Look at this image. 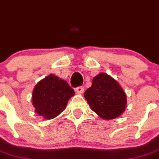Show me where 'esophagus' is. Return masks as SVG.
<instances>
[{
    "mask_svg": "<svg viewBox=\"0 0 159 159\" xmlns=\"http://www.w3.org/2000/svg\"><path fill=\"white\" fill-rule=\"evenodd\" d=\"M75 91L78 93H83V92H84V87L78 86L77 88H75Z\"/></svg>",
    "mask_w": 159,
    "mask_h": 159,
    "instance_id": "34e87169",
    "label": "esophagus"
}]
</instances>
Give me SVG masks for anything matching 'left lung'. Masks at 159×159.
I'll list each match as a JSON object with an SVG mask.
<instances>
[{
  "instance_id": "1",
  "label": "left lung",
  "mask_w": 159,
  "mask_h": 159,
  "mask_svg": "<svg viewBox=\"0 0 159 159\" xmlns=\"http://www.w3.org/2000/svg\"><path fill=\"white\" fill-rule=\"evenodd\" d=\"M84 96L90 107L103 119L120 116L126 107V96L114 78L102 73L93 79Z\"/></svg>"
}]
</instances>
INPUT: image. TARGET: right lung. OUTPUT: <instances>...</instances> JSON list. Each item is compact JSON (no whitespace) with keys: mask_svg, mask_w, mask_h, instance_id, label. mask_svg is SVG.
Returning <instances> with one entry per match:
<instances>
[{"mask_svg":"<svg viewBox=\"0 0 159 159\" xmlns=\"http://www.w3.org/2000/svg\"><path fill=\"white\" fill-rule=\"evenodd\" d=\"M74 95L75 91L66 81L50 75L36 84L33 92V105L37 114L51 119L61 113Z\"/></svg>","mask_w":159,"mask_h":159,"instance_id":"1","label":"right lung"}]
</instances>
